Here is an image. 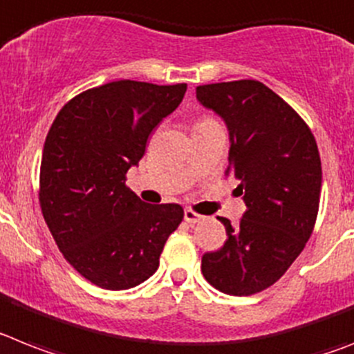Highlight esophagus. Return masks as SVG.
<instances>
[{"instance_id":"1","label":"esophagus","mask_w":354,"mask_h":354,"mask_svg":"<svg viewBox=\"0 0 354 354\" xmlns=\"http://www.w3.org/2000/svg\"><path fill=\"white\" fill-rule=\"evenodd\" d=\"M204 218V216H202V214H198L197 211H193V209H184V220H186V222L188 223H197V222H201V220Z\"/></svg>"}]
</instances>
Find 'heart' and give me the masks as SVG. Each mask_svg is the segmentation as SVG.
Here are the masks:
<instances>
[{
    "instance_id": "heart-1",
    "label": "heart",
    "mask_w": 354,
    "mask_h": 354,
    "mask_svg": "<svg viewBox=\"0 0 354 354\" xmlns=\"http://www.w3.org/2000/svg\"><path fill=\"white\" fill-rule=\"evenodd\" d=\"M211 120H213V118H211V116H202L201 120H198V122L195 123V125H198V123H206V122H211Z\"/></svg>"
}]
</instances>
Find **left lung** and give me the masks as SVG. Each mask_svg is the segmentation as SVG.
<instances>
[{"mask_svg":"<svg viewBox=\"0 0 354 354\" xmlns=\"http://www.w3.org/2000/svg\"><path fill=\"white\" fill-rule=\"evenodd\" d=\"M202 105L225 120L229 166L240 180L245 213L227 240L202 256V274L229 295H252L283 277L315 227L322 170L317 141L303 118L258 80L197 87Z\"/></svg>","mask_w":354,"mask_h":354,"instance_id":"obj_1","label":"left lung"}]
</instances>
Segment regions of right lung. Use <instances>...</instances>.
<instances>
[{"label":"right lung","instance_id":"add662e5","mask_svg":"<svg viewBox=\"0 0 354 354\" xmlns=\"http://www.w3.org/2000/svg\"><path fill=\"white\" fill-rule=\"evenodd\" d=\"M186 84L116 80L91 87L60 109L42 150L39 204L69 265L105 290H127L159 267L179 227V204H145L127 186L162 118Z\"/></svg>","mask_w":354,"mask_h":354}]
</instances>
